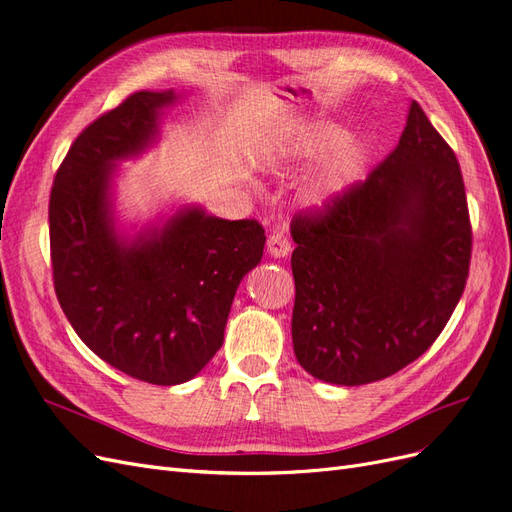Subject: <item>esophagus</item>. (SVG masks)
<instances>
[{
    "label": "esophagus",
    "instance_id": "34e87169",
    "mask_svg": "<svg viewBox=\"0 0 512 512\" xmlns=\"http://www.w3.org/2000/svg\"><path fill=\"white\" fill-rule=\"evenodd\" d=\"M267 252L273 258L288 256L290 254V241H288V237L282 235V232H273V235L267 241Z\"/></svg>",
    "mask_w": 512,
    "mask_h": 512
}]
</instances>
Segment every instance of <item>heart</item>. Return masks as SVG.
<instances>
[{"label": "heart", "instance_id": "obj_1", "mask_svg": "<svg viewBox=\"0 0 512 512\" xmlns=\"http://www.w3.org/2000/svg\"><path fill=\"white\" fill-rule=\"evenodd\" d=\"M324 158L305 185L309 205L327 207L344 196L361 179L369 162V147L359 136H348L337 121L318 119L299 123L275 138L265 156V168L282 162H312Z\"/></svg>", "mask_w": 512, "mask_h": 512}]
</instances>
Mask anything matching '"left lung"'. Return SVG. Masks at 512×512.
<instances>
[{
  "instance_id": "left-lung-1",
  "label": "left lung",
  "mask_w": 512,
  "mask_h": 512,
  "mask_svg": "<svg viewBox=\"0 0 512 512\" xmlns=\"http://www.w3.org/2000/svg\"><path fill=\"white\" fill-rule=\"evenodd\" d=\"M290 235L301 367L339 386L393 376L436 342L466 288L472 226L453 149L412 100L391 156L297 215Z\"/></svg>"
}]
</instances>
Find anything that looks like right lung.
I'll return each instance as SVG.
<instances>
[{
	"label": "right lung",
	"mask_w": 512,
	"mask_h": 512,
	"mask_svg": "<svg viewBox=\"0 0 512 512\" xmlns=\"http://www.w3.org/2000/svg\"><path fill=\"white\" fill-rule=\"evenodd\" d=\"M179 94L138 91L98 117L61 162L49 203L53 282L83 344L136 380H192L222 348L232 299L265 250L256 220H222L179 207L136 235L115 218L121 160L160 136Z\"/></svg>",
	"instance_id": "right-lung-1"
}]
</instances>
